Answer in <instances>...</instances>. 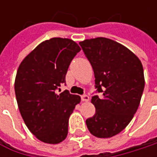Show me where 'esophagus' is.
<instances>
[{"instance_id":"34e87169","label":"esophagus","mask_w":157,"mask_h":157,"mask_svg":"<svg viewBox=\"0 0 157 157\" xmlns=\"http://www.w3.org/2000/svg\"><path fill=\"white\" fill-rule=\"evenodd\" d=\"M81 100L82 101H86H86L89 100V96H88V95H86V94H85V95H82Z\"/></svg>"}]
</instances>
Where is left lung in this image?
<instances>
[{"label": "left lung", "mask_w": 157, "mask_h": 157, "mask_svg": "<svg viewBox=\"0 0 157 157\" xmlns=\"http://www.w3.org/2000/svg\"><path fill=\"white\" fill-rule=\"evenodd\" d=\"M79 44L94 69L95 87L102 94L92 98L96 111L86 121L88 130L98 138L116 136L129 124L140 105L145 86L142 62L109 38L86 39Z\"/></svg>", "instance_id": "1"}]
</instances>
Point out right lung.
I'll list each match as a JSON object with an SVG mask.
<instances>
[{"mask_svg":"<svg viewBox=\"0 0 157 157\" xmlns=\"http://www.w3.org/2000/svg\"><path fill=\"white\" fill-rule=\"evenodd\" d=\"M80 47L68 38L53 37L36 46L20 63L15 93L29 130L41 142L57 144L68 134L70 115L80 102L78 95L57 90Z\"/></svg>","mask_w":157,"mask_h":157,"instance_id":"right-lung-1","label":"right lung"}]
</instances>
